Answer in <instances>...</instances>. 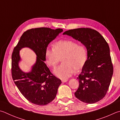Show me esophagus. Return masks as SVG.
I'll return each mask as SVG.
<instances>
[{"label": "esophagus", "instance_id": "1", "mask_svg": "<svg viewBox=\"0 0 120 120\" xmlns=\"http://www.w3.org/2000/svg\"><path fill=\"white\" fill-rule=\"evenodd\" d=\"M62 82H63V83H64V82H66L67 81H68V80H66V79H62Z\"/></svg>", "mask_w": 120, "mask_h": 120}]
</instances>
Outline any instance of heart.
<instances>
[{"instance_id": "b5f03b06", "label": "heart", "mask_w": 120, "mask_h": 120, "mask_svg": "<svg viewBox=\"0 0 120 120\" xmlns=\"http://www.w3.org/2000/svg\"><path fill=\"white\" fill-rule=\"evenodd\" d=\"M45 56L47 63L51 68H55L62 58L63 64L54 70L58 78L66 79L72 75L75 69L78 70L84 66L88 58L86 47L78 45L72 40H60L54 43L53 47H48Z\"/></svg>"}]
</instances>
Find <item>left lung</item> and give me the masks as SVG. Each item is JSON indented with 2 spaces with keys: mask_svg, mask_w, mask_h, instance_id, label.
Listing matches in <instances>:
<instances>
[{
  "mask_svg": "<svg viewBox=\"0 0 120 120\" xmlns=\"http://www.w3.org/2000/svg\"><path fill=\"white\" fill-rule=\"evenodd\" d=\"M86 47L88 58L77 79L79 86L75 97L84 103L92 104L105 97L109 88L113 67L108 43L99 32L88 28L65 31Z\"/></svg>",
  "mask_w": 120,
  "mask_h": 120,
  "instance_id": "left-lung-1",
  "label": "left lung"
}]
</instances>
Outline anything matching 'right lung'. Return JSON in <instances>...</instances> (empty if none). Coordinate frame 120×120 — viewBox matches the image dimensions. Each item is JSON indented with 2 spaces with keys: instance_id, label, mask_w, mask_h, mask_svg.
<instances>
[{
  "instance_id": "obj_1",
  "label": "right lung",
  "mask_w": 120,
  "mask_h": 120,
  "mask_svg": "<svg viewBox=\"0 0 120 120\" xmlns=\"http://www.w3.org/2000/svg\"><path fill=\"white\" fill-rule=\"evenodd\" d=\"M63 31L62 29L49 28H32L22 34L14 48L11 56V74L19 90L26 99L36 105H45L56 98L61 80L52 75L45 64V51L51 41ZM27 47L37 56L36 62L29 73L20 69L19 51Z\"/></svg>"
}]
</instances>
